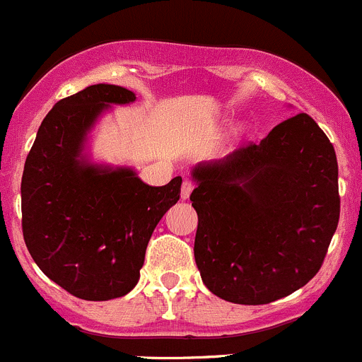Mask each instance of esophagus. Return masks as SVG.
Masks as SVG:
<instances>
[{
	"label": "esophagus",
	"instance_id": "esophagus-1",
	"mask_svg": "<svg viewBox=\"0 0 362 362\" xmlns=\"http://www.w3.org/2000/svg\"><path fill=\"white\" fill-rule=\"evenodd\" d=\"M192 189H194V182H191V180H184V184H182V191H180L182 199H187L189 196H191Z\"/></svg>",
	"mask_w": 362,
	"mask_h": 362
}]
</instances>
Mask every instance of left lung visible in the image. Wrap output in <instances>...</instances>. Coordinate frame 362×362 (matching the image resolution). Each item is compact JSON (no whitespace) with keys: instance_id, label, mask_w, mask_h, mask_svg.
I'll return each instance as SVG.
<instances>
[{"instance_id":"obj_1","label":"left lung","mask_w":362,"mask_h":362,"mask_svg":"<svg viewBox=\"0 0 362 362\" xmlns=\"http://www.w3.org/2000/svg\"><path fill=\"white\" fill-rule=\"evenodd\" d=\"M194 259L214 296L269 304L315 278L338 228V160L306 113L192 170Z\"/></svg>"}]
</instances>
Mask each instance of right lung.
Listing matches in <instances>:
<instances>
[{"instance_id": "1", "label": "right lung", "mask_w": 362, "mask_h": 362, "mask_svg": "<svg viewBox=\"0 0 362 362\" xmlns=\"http://www.w3.org/2000/svg\"><path fill=\"white\" fill-rule=\"evenodd\" d=\"M134 100L115 84L65 97L44 118L24 164L28 251L49 279L84 300L117 299L134 288L157 223L180 199V177L152 187L131 168L84 159L86 134L100 113Z\"/></svg>"}]
</instances>
